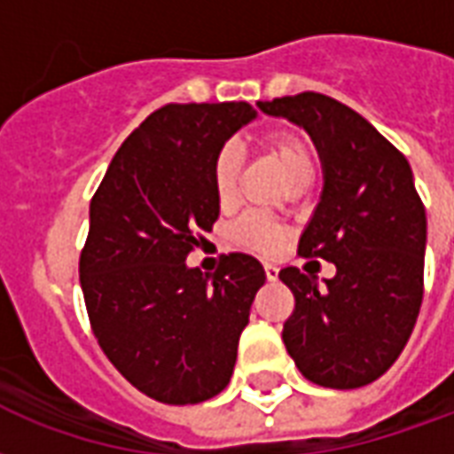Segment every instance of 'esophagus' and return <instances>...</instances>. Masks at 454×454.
I'll list each match as a JSON object with an SVG mask.
<instances>
[{"label":"esophagus","mask_w":454,"mask_h":454,"mask_svg":"<svg viewBox=\"0 0 454 454\" xmlns=\"http://www.w3.org/2000/svg\"><path fill=\"white\" fill-rule=\"evenodd\" d=\"M263 270H266L268 280H278V270H280V268L273 266V263H266V266H263Z\"/></svg>","instance_id":"34e87169"}]
</instances>
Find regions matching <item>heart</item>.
Listing matches in <instances>:
<instances>
[{
	"mask_svg": "<svg viewBox=\"0 0 454 454\" xmlns=\"http://www.w3.org/2000/svg\"><path fill=\"white\" fill-rule=\"evenodd\" d=\"M263 147L273 154L280 171L286 174L287 184H295L300 178L312 176V147H309V142L304 140L300 132H268L266 137H263ZM239 168L241 154L237 150V145H224L223 150L217 152L213 164V186L215 193H217V200L223 205H231L237 200V193H239ZM287 237H290V231H287L286 224L276 223V220H270V217L259 213L244 215L231 227V241L237 247L256 251V254H263V256H273L278 251H283V247L287 244Z\"/></svg>",
	"mask_w": 454,
	"mask_h": 454,
	"instance_id": "obj_1",
	"label": "heart"
}]
</instances>
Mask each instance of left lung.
Returning a JSON list of instances; mask_svg holds the SVG:
<instances>
[{
    "instance_id": "8db88e82",
    "label": "left lung",
    "mask_w": 454,
    "mask_h": 454,
    "mask_svg": "<svg viewBox=\"0 0 454 454\" xmlns=\"http://www.w3.org/2000/svg\"><path fill=\"white\" fill-rule=\"evenodd\" d=\"M259 108L304 128L319 152L322 198L297 251L336 266L324 287L295 266L278 273L295 295L283 343L314 385H370L399 358L421 309L426 207L411 167L332 96L302 91Z\"/></svg>"
}]
</instances>
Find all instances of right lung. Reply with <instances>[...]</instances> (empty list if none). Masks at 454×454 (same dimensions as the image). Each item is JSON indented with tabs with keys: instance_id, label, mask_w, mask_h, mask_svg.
<instances>
[{
	"instance_id": "1",
	"label": "right lung",
	"mask_w": 454,
	"mask_h": 454,
	"mask_svg": "<svg viewBox=\"0 0 454 454\" xmlns=\"http://www.w3.org/2000/svg\"><path fill=\"white\" fill-rule=\"evenodd\" d=\"M256 118L244 101L168 104L122 142L89 205L79 283L98 346L161 403H200L230 385L266 270L249 254L215 273L186 256L213 230L217 152Z\"/></svg>"
}]
</instances>
